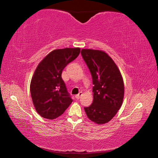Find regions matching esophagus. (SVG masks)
I'll use <instances>...</instances> for the list:
<instances>
[{"mask_svg": "<svg viewBox=\"0 0 158 158\" xmlns=\"http://www.w3.org/2000/svg\"><path fill=\"white\" fill-rule=\"evenodd\" d=\"M82 95V92H79V94L78 95H77L75 97H76V98L77 99V100H78V99H79L80 98V97H81V96Z\"/></svg>", "mask_w": 158, "mask_h": 158, "instance_id": "34e87169", "label": "esophagus"}]
</instances>
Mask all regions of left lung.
Listing matches in <instances>:
<instances>
[{
    "instance_id": "left-lung-1",
    "label": "left lung",
    "mask_w": 158,
    "mask_h": 158,
    "mask_svg": "<svg viewBox=\"0 0 158 158\" xmlns=\"http://www.w3.org/2000/svg\"><path fill=\"white\" fill-rule=\"evenodd\" d=\"M81 56L92 75L93 101L84 107L87 116L97 124L110 121L121 107L124 82L118 68L107 53L101 50L81 49Z\"/></svg>"
}]
</instances>
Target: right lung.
Instances as JSON below:
<instances>
[{
    "label": "right lung",
    "mask_w": 158,
    "mask_h": 158,
    "mask_svg": "<svg viewBox=\"0 0 158 158\" xmlns=\"http://www.w3.org/2000/svg\"><path fill=\"white\" fill-rule=\"evenodd\" d=\"M80 48L55 49L38 64L32 77L30 90L37 114L53 120L62 115L73 100L61 77L65 67L78 56Z\"/></svg>",
    "instance_id": "obj_1"
}]
</instances>
